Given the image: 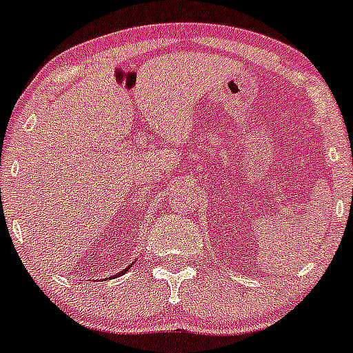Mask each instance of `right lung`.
Here are the masks:
<instances>
[{
	"instance_id": "add662e5",
	"label": "right lung",
	"mask_w": 353,
	"mask_h": 353,
	"mask_svg": "<svg viewBox=\"0 0 353 353\" xmlns=\"http://www.w3.org/2000/svg\"><path fill=\"white\" fill-rule=\"evenodd\" d=\"M129 267H130V265H129ZM129 267H127V268H123V270H122V272H121V274H119V275H122V274H125V272H127V270H129Z\"/></svg>"
}]
</instances>
